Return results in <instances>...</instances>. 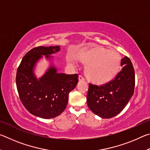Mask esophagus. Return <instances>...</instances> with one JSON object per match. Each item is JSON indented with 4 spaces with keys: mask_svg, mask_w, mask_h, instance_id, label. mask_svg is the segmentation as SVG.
<instances>
[{
    "mask_svg": "<svg viewBox=\"0 0 150 150\" xmlns=\"http://www.w3.org/2000/svg\"><path fill=\"white\" fill-rule=\"evenodd\" d=\"M79 80L80 81H85V79L84 77H83V75H80L79 76Z\"/></svg>",
    "mask_w": 150,
    "mask_h": 150,
    "instance_id": "esophagus-1",
    "label": "esophagus"
}]
</instances>
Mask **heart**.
Instances as JSON below:
<instances>
[{
  "label": "heart",
  "mask_w": 150,
  "mask_h": 150,
  "mask_svg": "<svg viewBox=\"0 0 150 150\" xmlns=\"http://www.w3.org/2000/svg\"><path fill=\"white\" fill-rule=\"evenodd\" d=\"M79 61L87 64V75L91 81L96 83H104L115 77L118 71L120 57L114 51L96 47L79 53ZM73 63L71 57L68 59Z\"/></svg>",
  "instance_id": "heart-1"
}]
</instances>
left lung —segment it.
I'll return each instance as SVG.
<instances>
[{
    "mask_svg": "<svg viewBox=\"0 0 150 150\" xmlns=\"http://www.w3.org/2000/svg\"><path fill=\"white\" fill-rule=\"evenodd\" d=\"M122 68L113 80L102 85L89 83L87 96L88 108L103 118H110L123 110L133 95L135 72L130 59L125 56L121 60Z\"/></svg>",
    "mask_w": 150,
    "mask_h": 150,
    "instance_id": "obj_1",
    "label": "left lung"
}]
</instances>
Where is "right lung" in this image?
Returning a JSON list of instances; mask_svg holds the SVG:
<instances>
[{"mask_svg": "<svg viewBox=\"0 0 150 150\" xmlns=\"http://www.w3.org/2000/svg\"><path fill=\"white\" fill-rule=\"evenodd\" d=\"M59 46H38L30 50L22 58L18 67L16 83L20 99L32 115L50 119L62 114L67 106L69 93L75 88L78 74L57 73L51 66L39 80L35 77L34 68L42 56L59 52Z\"/></svg>", "mask_w": 150, "mask_h": 150, "instance_id": "right-lung-1", "label": "right lung"}]
</instances>
